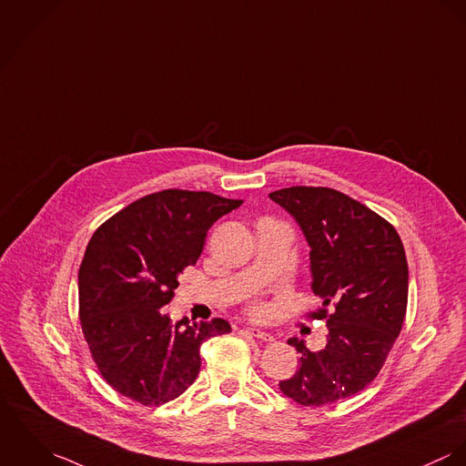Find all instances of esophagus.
<instances>
[{
	"instance_id": "34e87169",
	"label": "esophagus",
	"mask_w": 466,
	"mask_h": 466,
	"mask_svg": "<svg viewBox=\"0 0 466 466\" xmlns=\"http://www.w3.org/2000/svg\"><path fill=\"white\" fill-rule=\"evenodd\" d=\"M247 332H248L250 336L258 338V339H260V341H273V336H271L269 332L262 330V329H256V327H248V329H247Z\"/></svg>"
}]
</instances>
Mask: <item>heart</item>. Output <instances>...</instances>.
<instances>
[{
    "label": "heart",
    "mask_w": 466,
    "mask_h": 466,
    "mask_svg": "<svg viewBox=\"0 0 466 466\" xmlns=\"http://www.w3.org/2000/svg\"><path fill=\"white\" fill-rule=\"evenodd\" d=\"M254 312H256V314H260V312H262V308H256V309H254Z\"/></svg>",
    "instance_id": "obj_1"
}]
</instances>
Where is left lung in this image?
<instances>
[{"label":"left lung","mask_w":466,"mask_h":466,"mask_svg":"<svg viewBox=\"0 0 466 466\" xmlns=\"http://www.w3.org/2000/svg\"><path fill=\"white\" fill-rule=\"evenodd\" d=\"M309 245L310 289L327 318V345L302 356L297 373L279 382L302 406H325L364 390L380 371L400 334L408 308V260L397 230L377 212L329 187H286L269 193ZM330 305L333 314L324 308Z\"/></svg>","instance_id":"1"}]
</instances>
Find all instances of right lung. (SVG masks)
<instances>
[{"instance_id": "add662e5", "label": "right lung", "mask_w": 466, "mask_h": 466, "mask_svg": "<svg viewBox=\"0 0 466 466\" xmlns=\"http://www.w3.org/2000/svg\"><path fill=\"white\" fill-rule=\"evenodd\" d=\"M243 200L166 189L119 210L93 234L78 271L80 321L105 380L121 395L160 406L197 379L202 343L228 321L171 323L164 306L178 275L197 264L208 228Z\"/></svg>"}]
</instances>
